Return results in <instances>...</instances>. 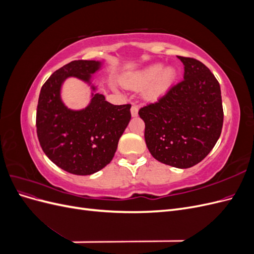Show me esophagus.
I'll return each mask as SVG.
<instances>
[{"instance_id":"34e87169","label":"esophagus","mask_w":254,"mask_h":254,"mask_svg":"<svg viewBox=\"0 0 254 254\" xmlns=\"http://www.w3.org/2000/svg\"><path fill=\"white\" fill-rule=\"evenodd\" d=\"M137 112H139V108H137V106L133 105V106L131 107V115H132V117H136Z\"/></svg>"}]
</instances>
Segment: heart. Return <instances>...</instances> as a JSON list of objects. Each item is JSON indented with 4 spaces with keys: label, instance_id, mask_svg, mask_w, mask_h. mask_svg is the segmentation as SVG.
Instances as JSON below:
<instances>
[{
    "label": "heart",
    "instance_id": "obj_1",
    "mask_svg": "<svg viewBox=\"0 0 254 254\" xmlns=\"http://www.w3.org/2000/svg\"><path fill=\"white\" fill-rule=\"evenodd\" d=\"M176 75L177 71L174 66L162 68L160 64H156L147 66L139 73L128 76L124 79V83L129 88L139 89L151 82L145 92V96L148 99H157L171 87Z\"/></svg>",
    "mask_w": 254,
    "mask_h": 254
}]
</instances>
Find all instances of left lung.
Masks as SVG:
<instances>
[{"mask_svg":"<svg viewBox=\"0 0 254 254\" xmlns=\"http://www.w3.org/2000/svg\"><path fill=\"white\" fill-rule=\"evenodd\" d=\"M181 81L157 102L139 110L151 156L164 164L189 168L202 161L219 139L224 109L216 77L200 61L178 56Z\"/></svg>","mask_w":254,"mask_h":254,"instance_id":"obj_1","label":"left lung"}]
</instances>
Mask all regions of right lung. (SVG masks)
Here are the masks:
<instances>
[{
	"mask_svg": "<svg viewBox=\"0 0 254 254\" xmlns=\"http://www.w3.org/2000/svg\"><path fill=\"white\" fill-rule=\"evenodd\" d=\"M99 65L94 60L71 61L50 76L38 99L36 127L41 148L53 163L74 175L94 174L109 164L131 119V105H112L103 94H94L79 111L67 109L61 102L65 78L89 81Z\"/></svg>",
	"mask_w": 254,
	"mask_h": 254,
	"instance_id": "obj_1",
	"label": "right lung"
}]
</instances>
